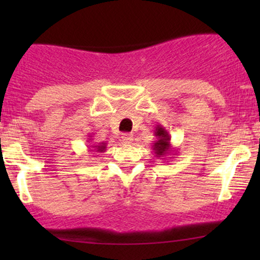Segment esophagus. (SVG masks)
Listing matches in <instances>:
<instances>
[{
  "mask_svg": "<svg viewBox=\"0 0 260 260\" xmlns=\"http://www.w3.org/2000/svg\"><path fill=\"white\" fill-rule=\"evenodd\" d=\"M121 139H122V143H124V144H131V143L133 142V134L123 133L121 136Z\"/></svg>",
  "mask_w": 260,
  "mask_h": 260,
  "instance_id": "obj_1",
  "label": "esophagus"
}]
</instances>
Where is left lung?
Instances as JSON below:
<instances>
[{
    "label": "left lung",
    "instance_id": "left-lung-1",
    "mask_svg": "<svg viewBox=\"0 0 260 260\" xmlns=\"http://www.w3.org/2000/svg\"><path fill=\"white\" fill-rule=\"evenodd\" d=\"M154 136L156 137V140L153 143V147L151 148H153L155 156L165 159L164 156H168L171 153H175L176 149L171 145V136H170V133L166 131L165 127L157 124L155 127Z\"/></svg>",
    "mask_w": 260,
    "mask_h": 260
}]
</instances>
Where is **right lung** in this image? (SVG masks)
I'll return each instance as SVG.
<instances>
[{"mask_svg":"<svg viewBox=\"0 0 260 260\" xmlns=\"http://www.w3.org/2000/svg\"><path fill=\"white\" fill-rule=\"evenodd\" d=\"M90 147H91L90 151H95V153H104V151L106 150V143L103 142V143H99V144H92Z\"/></svg>","mask_w":260,"mask_h":260,"instance_id":"obj_1","label":"right lung"}]
</instances>
